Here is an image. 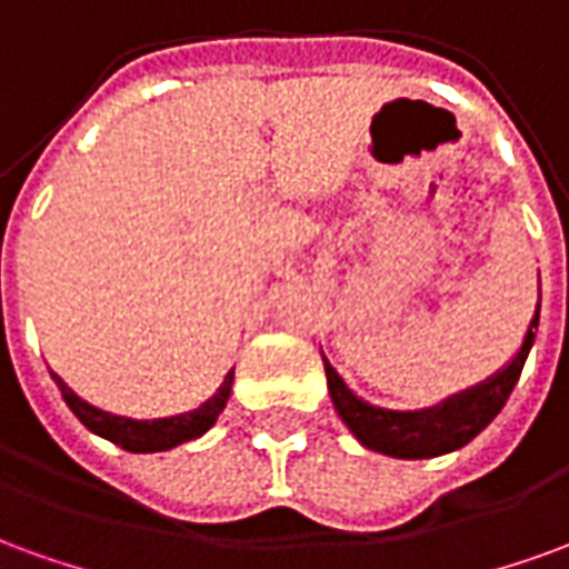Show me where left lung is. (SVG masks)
<instances>
[{"mask_svg": "<svg viewBox=\"0 0 569 569\" xmlns=\"http://www.w3.org/2000/svg\"><path fill=\"white\" fill-rule=\"evenodd\" d=\"M537 326L539 308L537 317L530 320V329H527L518 357L500 375H493L488 383H481L469 393L453 396L445 406L415 411V415H399V411H381V408L366 406L362 399H357L347 390L345 381L338 378V371L326 362V381H329L335 411L341 415L350 432L371 451L406 457V460L457 451V448H463L466 441L476 439L478 432L500 415V408L506 406V399H509L515 383L521 378L530 345L537 338Z\"/></svg>", "mask_w": 569, "mask_h": 569, "instance_id": "1", "label": "left lung"}]
</instances>
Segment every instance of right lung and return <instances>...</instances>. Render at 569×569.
<instances>
[{
    "mask_svg": "<svg viewBox=\"0 0 569 569\" xmlns=\"http://www.w3.org/2000/svg\"><path fill=\"white\" fill-rule=\"evenodd\" d=\"M54 383L60 387V396L67 399V406L72 408V415L84 423V427L103 436V439L116 441L118 448L133 453H149V451H167L173 445H182L188 439H198L203 436L207 429L216 423V418L222 415L224 402L231 396V375L224 378V383L219 387V393L207 399L198 411H188V415H179V418H167V420H128V418H116L109 411H100V408L88 406L84 399L69 390L67 383L60 381L57 375H51Z\"/></svg>",
    "mask_w": 569,
    "mask_h": 569,
    "instance_id": "obj_1",
    "label": "right lung"
}]
</instances>
